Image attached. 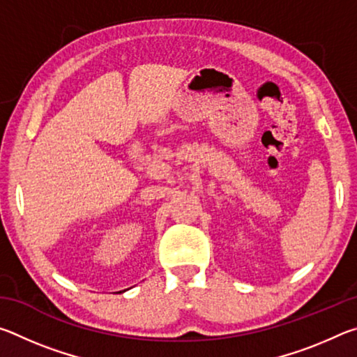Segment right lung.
Returning <instances> with one entry per match:
<instances>
[{
    "mask_svg": "<svg viewBox=\"0 0 357 357\" xmlns=\"http://www.w3.org/2000/svg\"><path fill=\"white\" fill-rule=\"evenodd\" d=\"M124 291H126V289H124ZM119 293H121V291H119Z\"/></svg>",
    "mask_w": 357,
    "mask_h": 357,
    "instance_id": "right-lung-1",
    "label": "right lung"
}]
</instances>
